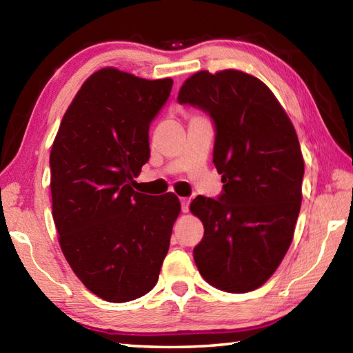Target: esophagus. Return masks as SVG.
Masks as SVG:
<instances>
[{
  "mask_svg": "<svg viewBox=\"0 0 353 353\" xmlns=\"http://www.w3.org/2000/svg\"><path fill=\"white\" fill-rule=\"evenodd\" d=\"M181 208H182L183 213L188 212V208H190V199L188 198H181Z\"/></svg>",
  "mask_w": 353,
  "mask_h": 353,
  "instance_id": "34e87169",
  "label": "esophagus"
}]
</instances>
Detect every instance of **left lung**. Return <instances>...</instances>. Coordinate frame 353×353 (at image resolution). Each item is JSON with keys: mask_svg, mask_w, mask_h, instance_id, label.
Returning <instances> with one entry per match:
<instances>
[{"mask_svg": "<svg viewBox=\"0 0 353 353\" xmlns=\"http://www.w3.org/2000/svg\"><path fill=\"white\" fill-rule=\"evenodd\" d=\"M179 104L214 124L218 199L198 196L191 213L204 224L193 256L201 276L227 292L256 290L277 270L294 235L303 157L294 126L260 79L238 70L188 77Z\"/></svg>", "mask_w": 353, "mask_h": 353, "instance_id": "1", "label": "left lung"}]
</instances>
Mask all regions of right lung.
I'll return each instance as SVG.
<instances>
[{
	"instance_id": "add662e5",
	"label": "right lung",
	"mask_w": 353,
	"mask_h": 353,
	"mask_svg": "<svg viewBox=\"0 0 353 353\" xmlns=\"http://www.w3.org/2000/svg\"><path fill=\"white\" fill-rule=\"evenodd\" d=\"M172 79L103 68L82 83L50 155L52 218L65 259L107 302L145 296L159 280L181 212L177 196L132 188L149 160V126Z\"/></svg>"
}]
</instances>
